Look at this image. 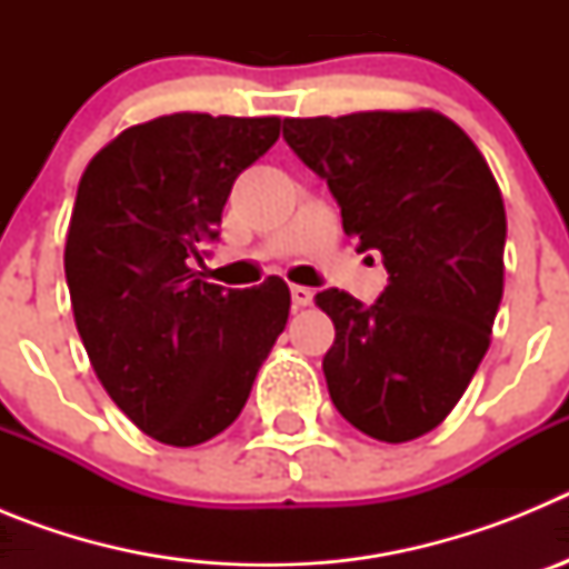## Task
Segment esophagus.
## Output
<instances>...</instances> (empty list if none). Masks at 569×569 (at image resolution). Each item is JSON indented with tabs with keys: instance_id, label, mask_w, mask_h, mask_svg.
Masks as SVG:
<instances>
[{
	"instance_id": "1",
	"label": "esophagus",
	"mask_w": 569,
	"mask_h": 569,
	"mask_svg": "<svg viewBox=\"0 0 569 569\" xmlns=\"http://www.w3.org/2000/svg\"><path fill=\"white\" fill-rule=\"evenodd\" d=\"M290 296H293L296 308H308L310 301H313V290L305 288V284H293V288H290Z\"/></svg>"
}]
</instances>
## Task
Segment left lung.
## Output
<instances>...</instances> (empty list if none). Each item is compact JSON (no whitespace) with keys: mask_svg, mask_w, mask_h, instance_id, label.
Listing matches in <instances>:
<instances>
[{"mask_svg":"<svg viewBox=\"0 0 569 569\" xmlns=\"http://www.w3.org/2000/svg\"><path fill=\"white\" fill-rule=\"evenodd\" d=\"M284 142L328 182L341 228L379 250L373 305L316 296L336 325L321 370L370 439H419L447 419L490 347L505 290L501 190L470 136L436 110L284 119Z\"/></svg>","mask_w":569,"mask_h":569,"instance_id":"left-lung-1","label":"left lung"}]
</instances>
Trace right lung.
<instances>
[{"label":"right lung","instance_id":"1","mask_svg":"<svg viewBox=\"0 0 569 569\" xmlns=\"http://www.w3.org/2000/svg\"><path fill=\"white\" fill-rule=\"evenodd\" d=\"M279 124L159 116L104 144L79 182L64 244L77 330L116 407L162 445L228 430L288 325L279 276L224 290L193 270L236 176L273 148Z\"/></svg>","mask_w":569,"mask_h":569}]
</instances>
